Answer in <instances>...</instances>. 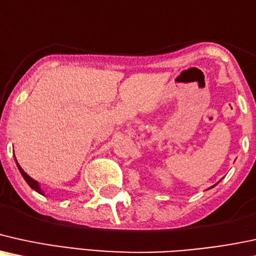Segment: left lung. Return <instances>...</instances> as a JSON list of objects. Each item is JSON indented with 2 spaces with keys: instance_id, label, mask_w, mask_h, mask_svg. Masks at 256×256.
<instances>
[{
  "instance_id": "left-lung-1",
  "label": "left lung",
  "mask_w": 256,
  "mask_h": 256,
  "mask_svg": "<svg viewBox=\"0 0 256 256\" xmlns=\"http://www.w3.org/2000/svg\"><path fill=\"white\" fill-rule=\"evenodd\" d=\"M216 186H217V183H216V184H214V186H212V187H210L208 189H211V188H213V187H216Z\"/></svg>"
}]
</instances>
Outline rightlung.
<instances>
[{
  "instance_id": "obj_1",
  "label": "right lung",
  "mask_w": 256,
  "mask_h": 256,
  "mask_svg": "<svg viewBox=\"0 0 256 256\" xmlns=\"http://www.w3.org/2000/svg\"><path fill=\"white\" fill-rule=\"evenodd\" d=\"M15 163H16V166H18V169H19L20 174H21V176L24 177V180H25L27 184H28L30 187H31V188L33 189V190H36V192H37V193L42 194V195H44V196H45V194H44L43 189L40 188V186H39V183H38L37 181H36V180H33L31 176H28V175H27V174L25 172V171L22 170V168H21L20 165H19V163H18V162H16V158H15Z\"/></svg>"
}]
</instances>
